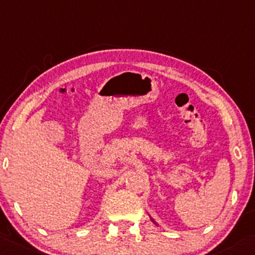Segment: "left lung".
<instances>
[{"label": "left lung", "instance_id": "1", "mask_svg": "<svg viewBox=\"0 0 255 255\" xmlns=\"http://www.w3.org/2000/svg\"><path fill=\"white\" fill-rule=\"evenodd\" d=\"M150 219H151V218H150ZM151 221H152V222H154V224H156V222H155V221H154V220H152V219H151ZM156 225H157V224H156Z\"/></svg>", "mask_w": 255, "mask_h": 255}]
</instances>
